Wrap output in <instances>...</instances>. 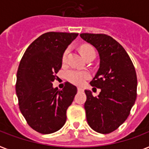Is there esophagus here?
<instances>
[{"label": "esophagus", "mask_w": 149, "mask_h": 149, "mask_svg": "<svg viewBox=\"0 0 149 149\" xmlns=\"http://www.w3.org/2000/svg\"><path fill=\"white\" fill-rule=\"evenodd\" d=\"M84 89H83V88H82V87H77V91L78 92H83Z\"/></svg>", "instance_id": "esophagus-1"}]
</instances>
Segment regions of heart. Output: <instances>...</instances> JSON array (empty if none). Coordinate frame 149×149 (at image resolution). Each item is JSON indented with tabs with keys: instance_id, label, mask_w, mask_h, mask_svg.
Listing matches in <instances>:
<instances>
[{
	"instance_id": "b5f03b06",
	"label": "heart",
	"mask_w": 149,
	"mask_h": 149,
	"mask_svg": "<svg viewBox=\"0 0 149 149\" xmlns=\"http://www.w3.org/2000/svg\"><path fill=\"white\" fill-rule=\"evenodd\" d=\"M81 53L83 56L87 59L90 57L92 56H95V51L93 49V47L89 45H83L80 48ZM70 53V49H65L62 56V62L66 63L68 57V54ZM90 73L87 71H81L78 70H70L66 72V79H68L69 82H70L72 84L75 85L81 86L85 83L86 80L89 79Z\"/></svg>"
}]
</instances>
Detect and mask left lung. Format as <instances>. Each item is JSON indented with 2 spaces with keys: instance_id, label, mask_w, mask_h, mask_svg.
<instances>
[{
  "instance_id": "obj_1",
  "label": "left lung",
  "mask_w": 149,
  "mask_h": 149,
  "mask_svg": "<svg viewBox=\"0 0 149 149\" xmlns=\"http://www.w3.org/2000/svg\"><path fill=\"white\" fill-rule=\"evenodd\" d=\"M82 39L96 48L100 69L90 82L100 88L98 96L85 90L87 123L94 131L109 134L127 119L137 96V76L129 56L120 43L102 33H81Z\"/></svg>"
}]
</instances>
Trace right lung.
Returning <instances> with one entry per match:
<instances>
[{
  "label": "right lung",
  "mask_w": 149,
  "mask_h": 149,
  "mask_svg": "<svg viewBox=\"0 0 149 149\" xmlns=\"http://www.w3.org/2000/svg\"><path fill=\"white\" fill-rule=\"evenodd\" d=\"M78 36L75 33L48 32L27 47L17 72L16 93L20 112L33 130L50 134L66 123V110L77 89L66 82L62 90L52 82L62 67V56Z\"/></svg>",
  "instance_id": "add662e5"
}]
</instances>
